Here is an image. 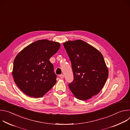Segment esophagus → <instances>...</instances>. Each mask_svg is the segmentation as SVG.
<instances>
[{
  "label": "esophagus",
  "mask_w": 130,
  "mask_h": 130,
  "mask_svg": "<svg viewBox=\"0 0 130 130\" xmlns=\"http://www.w3.org/2000/svg\"><path fill=\"white\" fill-rule=\"evenodd\" d=\"M60 77L61 78H63L64 77V75H63V74H62V75H60Z\"/></svg>",
  "instance_id": "1"
}]
</instances>
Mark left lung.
<instances>
[{
    "instance_id": "left-lung-1",
    "label": "left lung",
    "mask_w": 130,
    "mask_h": 130,
    "mask_svg": "<svg viewBox=\"0 0 130 130\" xmlns=\"http://www.w3.org/2000/svg\"><path fill=\"white\" fill-rule=\"evenodd\" d=\"M63 45L71 63L74 80L68 86L73 95L83 101L97 95L108 75L101 53L81 40L68 41Z\"/></svg>"
}]
</instances>
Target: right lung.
Returning <instances> with one entry per match:
<instances>
[{"label":"right lung","instance_id":"1","mask_svg":"<svg viewBox=\"0 0 130 130\" xmlns=\"http://www.w3.org/2000/svg\"><path fill=\"white\" fill-rule=\"evenodd\" d=\"M60 43L48 40L36 41L16 56L12 70L14 81L24 94L42 97L57 82L50 58L59 49Z\"/></svg>","mask_w":130,"mask_h":130}]
</instances>
